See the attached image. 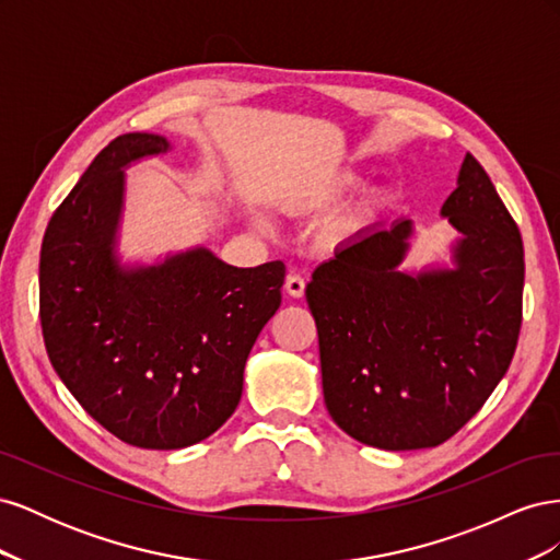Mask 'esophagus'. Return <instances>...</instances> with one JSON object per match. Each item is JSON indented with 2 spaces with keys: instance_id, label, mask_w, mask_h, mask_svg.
Returning <instances> with one entry per match:
<instances>
[{
  "instance_id": "esophagus-1",
  "label": "esophagus",
  "mask_w": 560,
  "mask_h": 560,
  "mask_svg": "<svg viewBox=\"0 0 560 560\" xmlns=\"http://www.w3.org/2000/svg\"><path fill=\"white\" fill-rule=\"evenodd\" d=\"M284 290L290 296L301 299L303 292H306V280H303V276H299V273H290L284 280Z\"/></svg>"
}]
</instances>
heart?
<instances>
[{
	"instance_id": "b5f03b06",
	"label": "heart",
	"mask_w": 560,
	"mask_h": 560,
	"mask_svg": "<svg viewBox=\"0 0 560 560\" xmlns=\"http://www.w3.org/2000/svg\"><path fill=\"white\" fill-rule=\"evenodd\" d=\"M360 182V175L352 171V167H346V171H341V173H336L331 179H329V184L325 186V191H322V198H331V196H336L338 191H343V189H348V186H352V184H358ZM371 214V208H362L360 212H358V219H366Z\"/></svg>"
}]
</instances>
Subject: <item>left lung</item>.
<instances>
[{"mask_svg": "<svg viewBox=\"0 0 560 560\" xmlns=\"http://www.w3.org/2000/svg\"><path fill=\"white\" fill-rule=\"evenodd\" d=\"M442 214L460 231L453 268L404 273L411 219L371 229L306 287L322 393L346 434L385 451L444 444L512 364L523 311V241L471 154Z\"/></svg>", "mask_w": 560, "mask_h": 560, "instance_id": "8db88e82", "label": "left lung"}]
</instances>
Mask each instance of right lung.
Returning <instances> with one entry per match:
<instances>
[{"instance_id":"right-lung-1","label":"right lung","mask_w":560,"mask_h":560,"mask_svg":"<svg viewBox=\"0 0 560 560\" xmlns=\"http://www.w3.org/2000/svg\"><path fill=\"white\" fill-rule=\"evenodd\" d=\"M167 149L151 132L112 140L50 217L39 261L56 374L107 432L156 451L198 444L231 418L284 282L282 261L235 268L206 247L154 266L118 264L124 167Z\"/></svg>"}]
</instances>
